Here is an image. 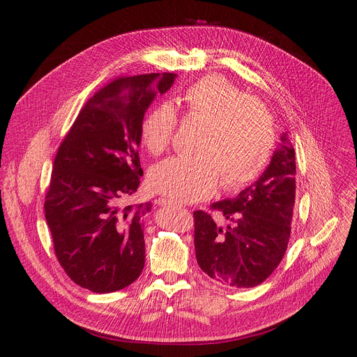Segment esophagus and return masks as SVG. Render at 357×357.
Returning a JSON list of instances; mask_svg holds the SVG:
<instances>
[{"instance_id":"34e87169","label":"esophagus","mask_w":357,"mask_h":357,"mask_svg":"<svg viewBox=\"0 0 357 357\" xmlns=\"http://www.w3.org/2000/svg\"><path fill=\"white\" fill-rule=\"evenodd\" d=\"M155 202L158 205H160V207H163V205H176V202H174L172 199H167V198H158Z\"/></svg>"}]
</instances>
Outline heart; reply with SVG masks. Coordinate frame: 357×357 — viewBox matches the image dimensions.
<instances>
[{
    "label": "heart",
    "mask_w": 357,
    "mask_h": 357,
    "mask_svg": "<svg viewBox=\"0 0 357 357\" xmlns=\"http://www.w3.org/2000/svg\"><path fill=\"white\" fill-rule=\"evenodd\" d=\"M182 120L199 124L191 156L158 163L149 175L152 190L178 201L208 198L221 182L236 190L253 181L265 166L275 140L271 111L221 77H205L178 98ZM178 128L174 108L158 104L142 120L144 147L159 156L172 146Z\"/></svg>",
    "instance_id": "obj_1"
}]
</instances>
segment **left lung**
<instances>
[{"label":"left lung","instance_id":"1","mask_svg":"<svg viewBox=\"0 0 357 357\" xmlns=\"http://www.w3.org/2000/svg\"><path fill=\"white\" fill-rule=\"evenodd\" d=\"M261 176L236 198L211 205L229 220L217 226L211 214L194 213V240L199 268L218 284L253 288L282 260L295 204V150L284 133Z\"/></svg>","mask_w":357,"mask_h":357}]
</instances>
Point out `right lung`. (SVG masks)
Segmentation results:
<instances>
[{
    "label": "right lung",
    "instance_id": "obj_1",
    "mask_svg": "<svg viewBox=\"0 0 357 357\" xmlns=\"http://www.w3.org/2000/svg\"><path fill=\"white\" fill-rule=\"evenodd\" d=\"M175 73L111 81L85 102L62 140L45 195L46 221L59 265L97 294L120 291L144 268L143 218L152 204H127L143 171L140 126Z\"/></svg>",
    "mask_w": 357,
    "mask_h": 357
}]
</instances>
